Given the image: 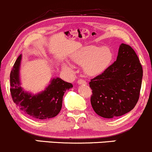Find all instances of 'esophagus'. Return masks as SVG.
Instances as JSON below:
<instances>
[{
  "instance_id": "obj_1",
  "label": "esophagus",
  "mask_w": 152,
  "mask_h": 152,
  "mask_svg": "<svg viewBox=\"0 0 152 152\" xmlns=\"http://www.w3.org/2000/svg\"><path fill=\"white\" fill-rule=\"evenodd\" d=\"M78 84H86L87 83H86V81H85L84 79H79L77 81Z\"/></svg>"
}]
</instances>
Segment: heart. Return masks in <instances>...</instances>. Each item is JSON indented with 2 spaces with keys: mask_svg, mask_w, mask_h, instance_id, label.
I'll list each match as a JSON object with an SVG mask.
<instances>
[{
  "mask_svg": "<svg viewBox=\"0 0 152 152\" xmlns=\"http://www.w3.org/2000/svg\"><path fill=\"white\" fill-rule=\"evenodd\" d=\"M113 53L110 48L95 45H87L78 50L72 56V60L79 65H84V71L90 76H96L104 72L113 61ZM63 68L72 71L68 63H63Z\"/></svg>",
  "mask_w": 152,
  "mask_h": 152,
  "instance_id": "1",
  "label": "heart"
}]
</instances>
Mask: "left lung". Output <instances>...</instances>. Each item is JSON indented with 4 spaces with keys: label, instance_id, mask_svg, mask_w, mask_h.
Segmentation results:
<instances>
[{
    "label": "left lung",
    "instance_id": "8db88e82",
    "mask_svg": "<svg viewBox=\"0 0 152 152\" xmlns=\"http://www.w3.org/2000/svg\"><path fill=\"white\" fill-rule=\"evenodd\" d=\"M143 69L131 46L120 45L118 57L102 73L91 79V104L104 118H117L130 112L138 100Z\"/></svg>",
    "mask_w": 152,
    "mask_h": 152
}]
</instances>
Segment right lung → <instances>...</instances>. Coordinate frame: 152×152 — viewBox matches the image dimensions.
<instances>
[{"instance_id": "right-lung-1", "label": "right lung", "mask_w": 152, "mask_h": 152, "mask_svg": "<svg viewBox=\"0 0 152 152\" xmlns=\"http://www.w3.org/2000/svg\"><path fill=\"white\" fill-rule=\"evenodd\" d=\"M21 55L18 57L10 74L11 96L16 106L25 114L36 119L56 117L62 107L63 96L66 90L73 87L71 83L54 78L44 91L37 94L26 92L21 86L19 77Z\"/></svg>"}]
</instances>
